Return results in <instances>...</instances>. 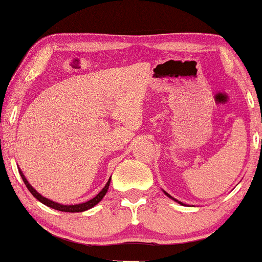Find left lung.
<instances>
[{"instance_id":"obj_1","label":"left lung","mask_w":262,"mask_h":262,"mask_svg":"<svg viewBox=\"0 0 262 262\" xmlns=\"http://www.w3.org/2000/svg\"><path fill=\"white\" fill-rule=\"evenodd\" d=\"M163 192H164V194H166L167 196H169V198H170V199H173V200H175V202H177V203H179V204H182L181 202H179V200H177V199H175V198H173V196H171L170 194H168V193H167L166 191H163ZM182 205H184V204H182Z\"/></svg>"}]
</instances>
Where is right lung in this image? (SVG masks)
I'll return each mask as SVG.
<instances>
[{
    "instance_id": "obj_1",
    "label": "right lung",
    "mask_w": 262,
    "mask_h": 262,
    "mask_svg": "<svg viewBox=\"0 0 262 262\" xmlns=\"http://www.w3.org/2000/svg\"><path fill=\"white\" fill-rule=\"evenodd\" d=\"M19 173L21 175V179H23V181L25 182V185H26V187L28 188V191L32 193V195H33L34 198H37L39 202L44 204V205L51 207V209L62 211V212H83V211H85V210L92 209L93 206H95L96 204L101 202V199L103 198V196H105V194L107 193V189H108L110 184H111V179H108V181H107L105 187L101 189V192H100L98 195H95L93 199L88 200V202L82 203V204H76V205H63V204L52 202V200H50L48 198H45V196H42L40 193H38L33 187H32L30 182L27 181V179L25 178V175H24L23 171H21V169H19Z\"/></svg>"
}]
</instances>
